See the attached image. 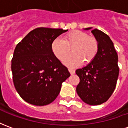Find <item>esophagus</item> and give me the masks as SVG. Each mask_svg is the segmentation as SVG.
<instances>
[{"instance_id": "obj_1", "label": "esophagus", "mask_w": 128, "mask_h": 128, "mask_svg": "<svg viewBox=\"0 0 128 128\" xmlns=\"http://www.w3.org/2000/svg\"><path fill=\"white\" fill-rule=\"evenodd\" d=\"M68 71L71 74V75H73V74H75V70L73 69H71V68H68Z\"/></svg>"}]
</instances>
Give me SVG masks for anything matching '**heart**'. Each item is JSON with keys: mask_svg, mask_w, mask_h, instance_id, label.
I'll list each match as a JSON object with an SVG mask.
<instances>
[{"mask_svg": "<svg viewBox=\"0 0 128 128\" xmlns=\"http://www.w3.org/2000/svg\"><path fill=\"white\" fill-rule=\"evenodd\" d=\"M72 48L73 54L67 56ZM53 54L60 61L69 67H75L82 62L86 65L96 58L99 50V42L96 38L86 32L75 30L66 34L63 40L56 38L51 44Z\"/></svg>", "mask_w": 128, "mask_h": 128, "instance_id": "heart-1", "label": "heart"}]
</instances>
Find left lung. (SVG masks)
Here are the masks:
<instances>
[{
	"instance_id": "obj_1",
	"label": "left lung",
	"mask_w": 128,
	"mask_h": 128,
	"mask_svg": "<svg viewBox=\"0 0 128 128\" xmlns=\"http://www.w3.org/2000/svg\"><path fill=\"white\" fill-rule=\"evenodd\" d=\"M90 28H86L90 29ZM99 42V50L91 63L76 70L80 83L77 93L86 104H102L109 99L114 90L118 76V55L109 36L98 29L92 30Z\"/></svg>"
}]
</instances>
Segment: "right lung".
I'll return each mask as SVG.
<instances>
[{"mask_svg":"<svg viewBox=\"0 0 128 128\" xmlns=\"http://www.w3.org/2000/svg\"><path fill=\"white\" fill-rule=\"evenodd\" d=\"M68 30L38 27L16 45L12 60L13 82L19 95L35 106H45L58 96L70 77L67 68L53 54L51 44Z\"/></svg>","mask_w":128,"mask_h":128,"instance_id":"add662e5","label":"right lung"}]
</instances>
